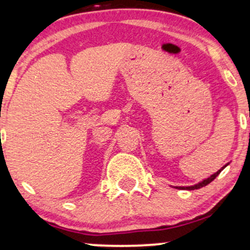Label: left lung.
<instances>
[{"instance_id":"left-lung-1","label":"left lung","mask_w":250,"mask_h":250,"mask_svg":"<svg viewBox=\"0 0 250 250\" xmlns=\"http://www.w3.org/2000/svg\"><path fill=\"white\" fill-rule=\"evenodd\" d=\"M225 167H226V166H225ZM225 167H223V168H225ZM223 168H222V169H223ZM222 169H220L219 171H216V173L211 175L210 177H208V179H206L205 181H202V182L197 183V185H195V186H190V187H176V188H179V189H188V190H194V189H199V188H201V187H205V186L209 185V183H210L211 181L215 180V177H216L217 175H219V174L221 173V170H222Z\"/></svg>"}]
</instances>
